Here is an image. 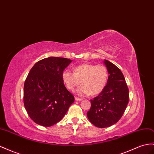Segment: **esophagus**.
Returning a JSON list of instances; mask_svg holds the SVG:
<instances>
[{
	"instance_id": "obj_1",
	"label": "esophagus",
	"mask_w": 154,
	"mask_h": 154,
	"mask_svg": "<svg viewBox=\"0 0 154 154\" xmlns=\"http://www.w3.org/2000/svg\"><path fill=\"white\" fill-rule=\"evenodd\" d=\"M75 100H76V101H82V98L75 97Z\"/></svg>"
}]
</instances>
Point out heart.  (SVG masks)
Segmentation results:
<instances>
[{
	"label": "heart",
	"mask_w": 154,
	"mask_h": 154,
	"mask_svg": "<svg viewBox=\"0 0 154 154\" xmlns=\"http://www.w3.org/2000/svg\"><path fill=\"white\" fill-rule=\"evenodd\" d=\"M61 78L69 90H74L80 82L82 86L77 89V93L80 96H94L105 88L108 81V70L102 65L82 63L74 68V72L63 70Z\"/></svg>",
	"instance_id": "heart-1"
}]
</instances>
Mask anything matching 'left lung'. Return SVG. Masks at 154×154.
<instances>
[{"label":"left lung","mask_w":154,"mask_h":154,"mask_svg":"<svg viewBox=\"0 0 154 154\" xmlns=\"http://www.w3.org/2000/svg\"><path fill=\"white\" fill-rule=\"evenodd\" d=\"M103 63L108 70V81L98 96L91 100L87 118L98 128L109 127L117 123L125 111L129 101V90L122 72L106 60Z\"/></svg>","instance_id":"obj_1"}]
</instances>
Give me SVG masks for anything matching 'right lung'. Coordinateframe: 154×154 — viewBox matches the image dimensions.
Listing matches in <instances>:
<instances>
[{
  "label": "right lung",
  "mask_w": 154,
  "mask_h": 154,
  "mask_svg": "<svg viewBox=\"0 0 154 154\" xmlns=\"http://www.w3.org/2000/svg\"><path fill=\"white\" fill-rule=\"evenodd\" d=\"M72 61L49 57L30 70L24 85V104L29 117L39 125L49 127L60 122L74 102L61 78Z\"/></svg>",
  "instance_id": "1"
}]
</instances>
